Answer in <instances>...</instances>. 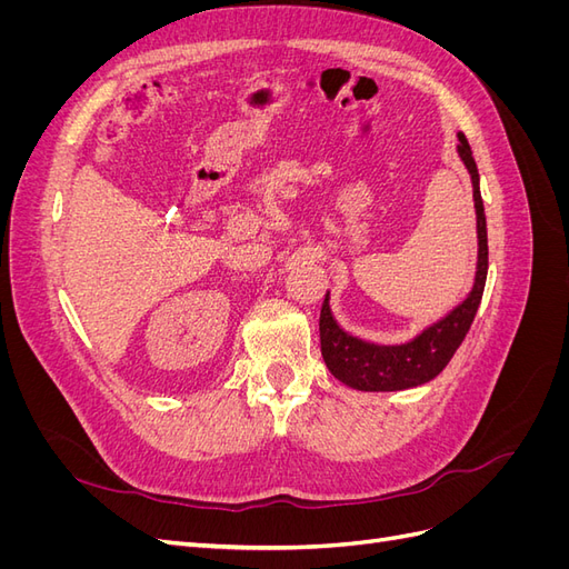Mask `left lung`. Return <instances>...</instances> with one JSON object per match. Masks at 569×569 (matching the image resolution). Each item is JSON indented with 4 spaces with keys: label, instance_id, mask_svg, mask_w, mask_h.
<instances>
[{
    "label": "left lung",
    "instance_id": "left-lung-1",
    "mask_svg": "<svg viewBox=\"0 0 569 569\" xmlns=\"http://www.w3.org/2000/svg\"><path fill=\"white\" fill-rule=\"evenodd\" d=\"M458 153L462 163L468 166L472 178V197L477 213V272L475 284L460 306L446 316L443 320L427 327L416 339L399 347H377V343L351 337L341 330L330 311V291L325 295L320 308V351L325 366L337 377L339 382L349 385L358 391H399L425 385L449 366V360L458 351L465 335L477 316V308L485 295L487 270H489V244H487V216L485 201L479 194V173L472 157V149L458 132Z\"/></svg>",
    "mask_w": 569,
    "mask_h": 569
}]
</instances>
